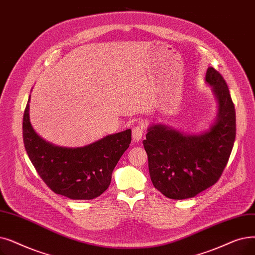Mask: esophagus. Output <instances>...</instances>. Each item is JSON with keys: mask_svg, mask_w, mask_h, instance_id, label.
<instances>
[{"mask_svg": "<svg viewBox=\"0 0 255 255\" xmlns=\"http://www.w3.org/2000/svg\"><path fill=\"white\" fill-rule=\"evenodd\" d=\"M143 130L145 129H143L142 125H137V126L133 127V129H132V139H133L134 141L140 140V138L143 135Z\"/></svg>", "mask_w": 255, "mask_h": 255, "instance_id": "esophagus-1", "label": "esophagus"}]
</instances>
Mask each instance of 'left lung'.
<instances>
[{
    "label": "left lung",
    "instance_id": "8db88e82",
    "mask_svg": "<svg viewBox=\"0 0 255 255\" xmlns=\"http://www.w3.org/2000/svg\"><path fill=\"white\" fill-rule=\"evenodd\" d=\"M205 81L218 101L215 123L200 134H185L165 125L148 128L143 148L155 189L175 200L193 198L222 175L236 138V109L218 71L207 69Z\"/></svg>",
    "mask_w": 255,
    "mask_h": 255
}]
</instances>
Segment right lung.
<instances>
[{"instance_id":"add662e5","label":"right lung","mask_w":255,"mask_h":255,"mask_svg":"<svg viewBox=\"0 0 255 255\" xmlns=\"http://www.w3.org/2000/svg\"><path fill=\"white\" fill-rule=\"evenodd\" d=\"M30 97L23 119V138L28 156L40 178L58 195L91 200L103 194L122 155L131 142V130L109 134L78 148L55 146L41 138L29 118Z\"/></svg>"}]
</instances>
